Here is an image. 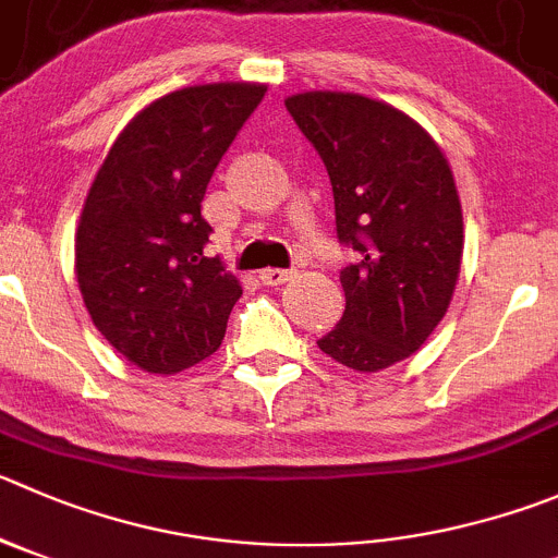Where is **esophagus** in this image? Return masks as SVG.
<instances>
[{"label": "esophagus", "instance_id": "obj_1", "mask_svg": "<svg viewBox=\"0 0 558 558\" xmlns=\"http://www.w3.org/2000/svg\"><path fill=\"white\" fill-rule=\"evenodd\" d=\"M258 278H262L264 283H267V286H283L286 280L291 278V269H278V267L264 269V272L258 275Z\"/></svg>", "mask_w": 558, "mask_h": 558}]
</instances>
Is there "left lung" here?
Listing matches in <instances>:
<instances>
[{"label": "left lung", "instance_id": "left-lung-1", "mask_svg": "<svg viewBox=\"0 0 558 558\" xmlns=\"http://www.w3.org/2000/svg\"><path fill=\"white\" fill-rule=\"evenodd\" d=\"M286 109L325 161L341 269V322L319 350L379 372L421 350L454 294L462 206L444 150L404 112L355 93H296Z\"/></svg>", "mask_w": 558, "mask_h": 558}]
</instances>
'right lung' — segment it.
<instances>
[{
	"label": "right lung",
	"instance_id": "right-lung-1",
	"mask_svg": "<svg viewBox=\"0 0 558 558\" xmlns=\"http://www.w3.org/2000/svg\"><path fill=\"white\" fill-rule=\"evenodd\" d=\"M267 87H184L134 114L109 148L76 228V280L93 325L150 374L215 355L242 286L208 258L201 203Z\"/></svg>",
	"mask_w": 558,
	"mask_h": 558
}]
</instances>
